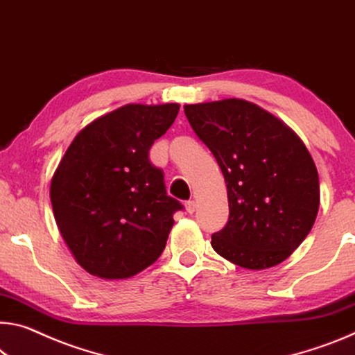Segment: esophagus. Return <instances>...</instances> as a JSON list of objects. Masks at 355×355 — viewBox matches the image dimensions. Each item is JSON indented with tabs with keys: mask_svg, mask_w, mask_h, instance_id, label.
<instances>
[{
	"mask_svg": "<svg viewBox=\"0 0 355 355\" xmlns=\"http://www.w3.org/2000/svg\"><path fill=\"white\" fill-rule=\"evenodd\" d=\"M184 208H187V211L189 213V215H193V213L196 211V208H198V204H196L194 200H188L187 204H184Z\"/></svg>",
	"mask_w": 355,
	"mask_h": 355,
	"instance_id": "34e87169",
	"label": "esophagus"
}]
</instances>
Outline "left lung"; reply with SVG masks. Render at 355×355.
<instances>
[{
  "label": "left lung",
  "mask_w": 355,
  "mask_h": 355,
  "mask_svg": "<svg viewBox=\"0 0 355 355\" xmlns=\"http://www.w3.org/2000/svg\"><path fill=\"white\" fill-rule=\"evenodd\" d=\"M184 115L226 180L229 221L211 235L213 250L250 270L286 261L319 210L318 168L305 144L245 99L187 104Z\"/></svg>",
  "instance_id": "left-lung-1"
}]
</instances>
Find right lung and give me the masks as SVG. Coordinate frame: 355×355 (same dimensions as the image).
<instances>
[{
    "instance_id": "1",
    "label": "right lung",
    "mask_w": 355,
    "mask_h": 355,
    "mask_svg": "<svg viewBox=\"0 0 355 355\" xmlns=\"http://www.w3.org/2000/svg\"><path fill=\"white\" fill-rule=\"evenodd\" d=\"M178 104H126L89 123L66 150L52 177L56 226L82 268L125 279L166 248L180 204L166 193L164 173L148 159Z\"/></svg>"
}]
</instances>
